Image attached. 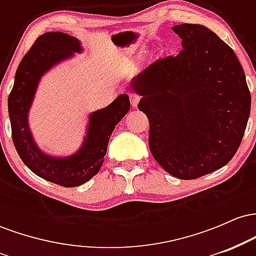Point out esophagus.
Masks as SVG:
<instances>
[{
	"mask_svg": "<svg viewBox=\"0 0 256 256\" xmlns=\"http://www.w3.org/2000/svg\"><path fill=\"white\" fill-rule=\"evenodd\" d=\"M140 98L137 95V94H134V92L130 94V104L134 108H136L137 104H140Z\"/></svg>",
	"mask_w": 256,
	"mask_h": 256,
	"instance_id": "34e87169",
	"label": "esophagus"
}]
</instances>
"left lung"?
<instances>
[{"label":"left lung","instance_id":"1","mask_svg":"<svg viewBox=\"0 0 256 256\" xmlns=\"http://www.w3.org/2000/svg\"><path fill=\"white\" fill-rule=\"evenodd\" d=\"M172 30L177 56L158 58L134 78L138 110L149 120V149L173 177L196 179L236 154L250 113V91L234 52L198 24Z\"/></svg>","mask_w":256,"mask_h":256}]
</instances>
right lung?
<instances>
[{
	"mask_svg": "<svg viewBox=\"0 0 256 256\" xmlns=\"http://www.w3.org/2000/svg\"><path fill=\"white\" fill-rule=\"evenodd\" d=\"M80 52L77 38L64 32H46L37 38L18 66L13 89L8 96L12 138L22 162L38 177L64 188L84 184L101 168L116 125L130 110L126 94L108 107L91 114L84 146L64 158L46 156L34 146L28 125V112L40 76L58 61Z\"/></svg>",
	"mask_w": 256,
	"mask_h": 256,
	"instance_id": "1",
	"label": "right lung"
}]
</instances>
